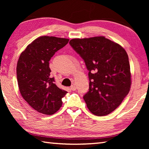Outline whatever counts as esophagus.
<instances>
[{
	"label": "esophagus",
	"mask_w": 149,
	"mask_h": 149,
	"mask_svg": "<svg viewBox=\"0 0 149 149\" xmlns=\"http://www.w3.org/2000/svg\"><path fill=\"white\" fill-rule=\"evenodd\" d=\"M76 86H75V84H72V86H70V89L72 90H73V91H75V90H76Z\"/></svg>",
	"instance_id": "1"
}]
</instances>
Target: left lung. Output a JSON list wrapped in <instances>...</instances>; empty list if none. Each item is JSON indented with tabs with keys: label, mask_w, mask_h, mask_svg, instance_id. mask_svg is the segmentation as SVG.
<instances>
[{
	"label": "left lung",
	"mask_w": 149,
	"mask_h": 149,
	"mask_svg": "<svg viewBox=\"0 0 149 149\" xmlns=\"http://www.w3.org/2000/svg\"><path fill=\"white\" fill-rule=\"evenodd\" d=\"M69 43L83 59L89 71V91L83 97L88 108L97 116L108 115L120 106L130 90L127 52L104 36L75 38Z\"/></svg>",
	"instance_id": "obj_1"
}]
</instances>
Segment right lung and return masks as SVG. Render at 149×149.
Listing matches in <instances>:
<instances>
[{"label":"right lung","mask_w":149,"mask_h":149,"mask_svg":"<svg viewBox=\"0 0 149 149\" xmlns=\"http://www.w3.org/2000/svg\"><path fill=\"white\" fill-rule=\"evenodd\" d=\"M68 39L43 36L28 45L17 66L18 88L24 100L38 112L51 115L62 106L67 91L56 86L50 73L49 61L68 43Z\"/></svg>","instance_id":"obj_1"}]
</instances>
